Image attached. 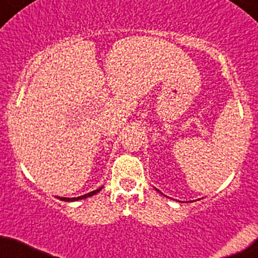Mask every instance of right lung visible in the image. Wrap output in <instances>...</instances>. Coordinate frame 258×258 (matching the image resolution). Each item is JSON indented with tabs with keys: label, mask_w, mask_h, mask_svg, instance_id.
Returning a JSON list of instances; mask_svg holds the SVG:
<instances>
[{
	"label": "right lung",
	"mask_w": 258,
	"mask_h": 258,
	"mask_svg": "<svg viewBox=\"0 0 258 258\" xmlns=\"http://www.w3.org/2000/svg\"><path fill=\"white\" fill-rule=\"evenodd\" d=\"M100 190H101V187H100V188H97V190H95V191H91V192L86 194V195L78 196V198H59V199H60V200H63V201H76V200H80V199H86V198H88V196H92V195H95V194H97V192H99Z\"/></svg>",
	"instance_id": "add662e5"
}]
</instances>
